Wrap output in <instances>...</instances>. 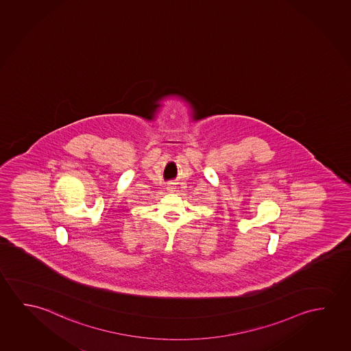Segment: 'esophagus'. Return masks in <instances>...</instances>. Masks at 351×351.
Listing matches in <instances>:
<instances>
[{
    "label": "esophagus",
    "instance_id": "esophagus-1",
    "mask_svg": "<svg viewBox=\"0 0 351 351\" xmlns=\"http://www.w3.org/2000/svg\"><path fill=\"white\" fill-rule=\"evenodd\" d=\"M167 189H169V191H171V192H173V191H175V186H173V184H169V186H167Z\"/></svg>",
    "mask_w": 351,
    "mask_h": 351
}]
</instances>
